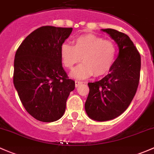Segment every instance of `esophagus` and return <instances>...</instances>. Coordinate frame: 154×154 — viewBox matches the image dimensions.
Instances as JSON below:
<instances>
[{
	"mask_svg": "<svg viewBox=\"0 0 154 154\" xmlns=\"http://www.w3.org/2000/svg\"><path fill=\"white\" fill-rule=\"evenodd\" d=\"M81 84H82V82H80V81H75V87H77L78 86L80 85Z\"/></svg>",
	"mask_w": 154,
	"mask_h": 154,
	"instance_id": "1",
	"label": "esophagus"
}]
</instances>
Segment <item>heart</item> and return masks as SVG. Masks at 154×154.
I'll list each match as a JSON object with an SVG mask.
<instances>
[{
	"label": "heart",
	"instance_id": "obj_1",
	"mask_svg": "<svg viewBox=\"0 0 154 154\" xmlns=\"http://www.w3.org/2000/svg\"><path fill=\"white\" fill-rule=\"evenodd\" d=\"M117 54V46L112 41L93 34L76 37L73 46L64 43L60 48L61 62L65 68L71 70L82 58L83 63L71 72L72 77L79 79L108 73L113 67Z\"/></svg>",
	"mask_w": 154,
	"mask_h": 154
}]
</instances>
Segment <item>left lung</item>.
I'll use <instances>...</instances> for the list:
<instances>
[{"instance_id":"8db88e82","label":"left lung","mask_w":154,"mask_h":154,"mask_svg":"<svg viewBox=\"0 0 154 154\" xmlns=\"http://www.w3.org/2000/svg\"><path fill=\"white\" fill-rule=\"evenodd\" d=\"M119 47V55L109 73L89 82L85 110L97 121H106L123 114L136 94L140 78L141 57L128 35L112 29H102Z\"/></svg>"}]
</instances>
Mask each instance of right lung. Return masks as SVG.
Listing matches in <instances>:
<instances>
[{"label":"right lung","mask_w":154,"mask_h":154,"mask_svg":"<svg viewBox=\"0 0 154 154\" xmlns=\"http://www.w3.org/2000/svg\"><path fill=\"white\" fill-rule=\"evenodd\" d=\"M72 28L42 26L23 41L15 54L13 82L24 108L42 122L63 116L75 82L62 67L60 48Z\"/></svg>","instance_id":"add662e5"}]
</instances>
